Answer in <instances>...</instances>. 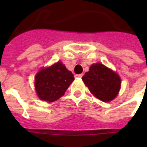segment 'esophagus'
Wrapping results in <instances>:
<instances>
[{
	"mask_svg": "<svg viewBox=\"0 0 147 147\" xmlns=\"http://www.w3.org/2000/svg\"><path fill=\"white\" fill-rule=\"evenodd\" d=\"M82 76H83V74H78V75H76L75 77H76V78H82Z\"/></svg>",
	"mask_w": 147,
	"mask_h": 147,
	"instance_id": "esophagus-1",
	"label": "esophagus"
}]
</instances>
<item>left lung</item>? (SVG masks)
Here are the masks:
<instances>
[{
  "label": "left lung",
  "mask_w": 147,
  "mask_h": 147,
  "mask_svg": "<svg viewBox=\"0 0 147 147\" xmlns=\"http://www.w3.org/2000/svg\"><path fill=\"white\" fill-rule=\"evenodd\" d=\"M82 80L92 94L104 102L115 98L121 84L120 76L100 63L92 65Z\"/></svg>",
  "instance_id": "left-lung-1"
}]
</instances>
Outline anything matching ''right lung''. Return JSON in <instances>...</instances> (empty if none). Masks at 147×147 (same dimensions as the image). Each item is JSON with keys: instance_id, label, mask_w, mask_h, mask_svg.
<instances>
[{"instance_id": "obj_1", "label": "right lung", "mask_w": 147, "mask_h": 147, "mask_svg": "<svg viewBox=\"0 0 147 147\" xmlns=\"http://www.w3.org/2000/svg\"><path fill=\"white\" fill-rule=\"evenodd\" d=\"M74 79L73 74L58 62L36 75V92L41 100L53 102L65 94Z\"/></svg>"}]
</instances>
